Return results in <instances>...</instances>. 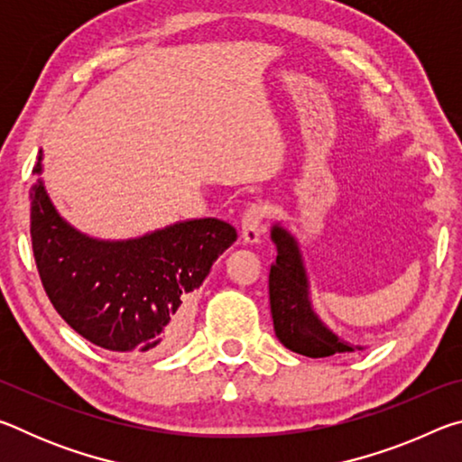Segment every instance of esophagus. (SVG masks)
Here are the masks:
<instances>
[{
	"mask_svg": "<svg viewBox=\"0 0 462 462\" xmlns=\"http://www.w3.org/2000/svg\"><path fill=\"white\" fill-rule=\"evenodd\" d=\"M240 232L242 240L246 245H256L264 232V208L261 203H250L240 217Z\"/></svg>",
	"mask_w": 462,
	"mask_h": 462,
	"instance_id": "esophagus-1",
	"label": "esophagus"
}]
</instances>
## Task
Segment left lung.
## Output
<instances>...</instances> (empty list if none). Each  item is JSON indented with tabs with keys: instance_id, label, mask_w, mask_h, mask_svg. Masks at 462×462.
Here are the masks:
<instances>
[{
	"instance_id": "left-lung-1",
	"label": "left lung",
	"mask_w": 462,
	"mask_h": 462,
	"mask_svg": "<svg viewBox=\"0 0 462 462\" xmlns=\"http://www.w3.org/2000/svg\"><path fill=\"white\" fill-rule=\"evenodd\" d=\"M271 240L277 246V261L271 264L269 297L279 342L293 353L310 358L363 350L365 346L342 340L316 314L308 269L295 234L281 222H275L271 228Z\"/></svg>"
}]
</instances>
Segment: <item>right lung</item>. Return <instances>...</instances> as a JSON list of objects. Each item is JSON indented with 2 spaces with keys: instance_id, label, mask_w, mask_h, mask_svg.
<instances>
[{
  "instance_id": "1",
  "label": "right lung",
  "mask_w": 462,
  "mask_h": 462,
  "mask_svg": "<svg viewBox=\"0 0 462 462\" xmlns=\"http://www.w3.org/2000/svg\"><path fill=\"white\" fill-rule=\"evenodd\" d=\"M42 159L41 151L36 175ZM30 236L44 291L77 334L112 353L159 356L189 336L195 289L238 234L217 217H193L138 238H93L59 214L41 177Z\"/></svg>"
}]
</instances>
